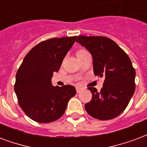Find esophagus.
Wrapping results in <instances>:
<instances>
[{
    "label": "esophagus",
    "mask_w": 147,
    "mask_h": 147,
    "mask_svg": "<svg viewBox=\"0 0 147 147\" xmlns=\"http://www.w3.org/2000/svg\"><path fill=\"white\" fill-rule=\"evenodd\" d=\"M82 89H83V88H81V87H76V91H77L78 93H79L80 92L82 91Z\"/></svg>",
    "instance_id": "34e87169"
}]
</instances>
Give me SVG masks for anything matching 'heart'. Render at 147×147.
Segmentation results:
<instances>
[{
  "label": "heart",
  "mask_w": 147,
  "mask_h": 147,
  "mask_svg": "<svg viewBox=\"0 0 147 147\" xmlns=\"http://www.w3.org/2000/svg\"><path fill=\"white\" fill-rule=\"evenodd\" d=\"M79 51H82V50H81V51H78V52H79Z\"/></svg>",
  "instance_id": "1"
}]
</instances>
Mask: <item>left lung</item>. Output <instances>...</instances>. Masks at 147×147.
I'll return each instance as SVG.
<instances>
[{"label": "left lung", "mask_w": 147, "mask_h": 147, "mask_svg": "<svg viewBox=\"0 0 147 147\" xmlns=\"http://www.w3.org/2000/svg\"><path fill=\"white\" fill-rule=\"evenodd\" d=\"M76 41L92 54L94 74L105 78L100 92L88 87L92 97L85 105L86 112L100 120L116 118L125 110L135 92L136 71L130 59L106 37L79 35Z\"/></svg>", "instance_id": "8db88e82"}]
</instances>
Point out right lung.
Wrapping results in <instances>:
<instances>
[{"label": "right lung", "instance_id": "1", "mask_svg": "<svg viewBox=\"0 0 147 147\" xmlns=\"http://www.w3.org/2000/svg\"><path fill=\"white\" fill-rule=\"evenodd\" d=\"M76 36L54 38L38 44L27 54L16 74L14 92L19 106L32 120L48 123L61 117L76 88L53 86L54 71H59Z\"/></svg>", "mask_w": 147, "mask_h": 147}]
</instances>
